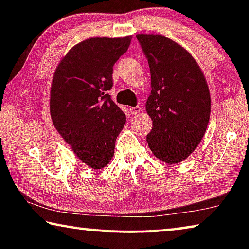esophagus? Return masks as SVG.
I'll list each match as a JSON object with an SVG mask.
<instances>
[{"instance_id":"obj_1","label":"esophagus","mask_w":249,"mask_h":249,"mask_svg":"<svg viewBox=\"0 0 249 249\" xmlns=\"http://www.w3.org/2000/svg\"><path fill=\"white\" fill-rule=\"evenodd\" d=\"M129 111H130V113H132V115H138V114H141V112H142V107H130L129 108Z\"/></svg>"}]
</instances>
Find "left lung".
<instances>
[{"instance_id":"left-lung-1","label":"left lung","mask_w":249,"mask_h":249,"mask_svg":"<svg viewBox=\"0 0 249 249\" xmlns=\"http://www.w3.org/2000/svg\"><path fill=\"white\" fill-rule=\"evenodd\" d=\"M136 37L150 69L146 109L153 128L147 142L159 160L180 162L204 136L211 113L208 83L193 57L174 40L154 34Z\"/></svg>"}]
</instances>
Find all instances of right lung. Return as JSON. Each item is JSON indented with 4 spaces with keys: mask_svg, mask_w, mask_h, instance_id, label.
Wrapping results in <instances>:
<instances>
[{
    "mask_svg": "<svg viewBox=\"0 0 249 249\" xmlns=\"http://www.w3.org/2000/svg\"><path fill=\"white\" fill-rule=\"evenodd\" d=\"M130 36L95 37L75 45L54 71L50 90L53 126L79 159L93 169L107 165L125 113L113 102V66L129 47Z\"/></svg>",
    "mask_w": 249,
    "mask_h": 249,
    "instance_id": "obj_1",
    "label": "right lung"
}]
</instances>
